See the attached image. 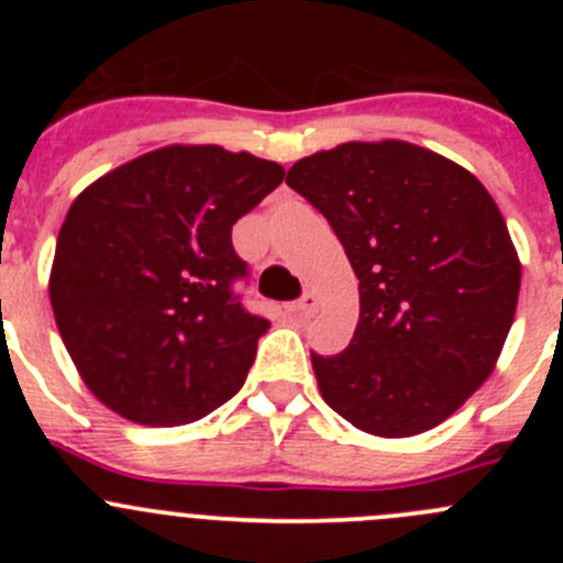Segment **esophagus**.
Instances as JSON below:
<instances>
[{
    "instance_id": "esophagus-1",
    "label": "esophagus",
    "mask_w": 563,
    "mask_h": 563,
    "mask_svg": "<svg viewBox=\"0 0 563 563\" xmlns=\"http://www.w3.org/2000/svg\"><path fill=\"white\" fill-rule=\"evenodd\" d=\"M316 308H318V297L313 291H308V294H302V299H299V302L288 305V313L310 316V313H316Z\"/></svg>"
}]
</instances>
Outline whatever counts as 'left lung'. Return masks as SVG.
<instances>
[{
  "mask_svg": "<svg viewBox=\"0 0 563 563\" xmlns=\"http://www.w3.org/2000/svg\"><path fill=\"white\" fill-rule=\"evenodd\" d=\"M360 280L349 349L313 356L318 389L354 428L406 439L485 384L520 294V258L474 174L408 141H349L288 168Z\"/></svg>",
  "mask_w": 563,
  "mask_h": 563,
  "instance_id": "1",
  "label": "left lung"
}]
</instances>
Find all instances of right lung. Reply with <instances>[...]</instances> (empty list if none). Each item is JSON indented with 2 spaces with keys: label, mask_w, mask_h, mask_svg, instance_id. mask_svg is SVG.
Wrapping results in <instances>:
<instances>
[{
  "label": "right lung",
  "mask_w": 563,
  "mask_h": 563,
  "mask_svg": "<svg viewBox=\"0 0 563 563\" xmlns=\"http://www.w3.org/2000/svg\"><path fill=\"white\" fill-rule=\"evenodd\" d=\"M283 166L214 144H172L113 168L73 201L51 308L89 391L152 428L196 422L236 395L269 321L231 283V229Z\"/></svg>",
  "instance_id": "obj_1"
}]
</instances>
